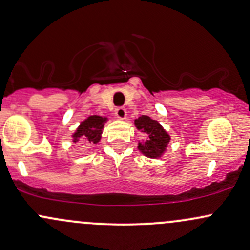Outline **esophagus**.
Masks as SVG:
<instances>
[{
  "instance_id": "esophagus-1",
  "label": "esophagus",
  "mask_w": 250,
  "mask_h": 250,
  "mask_svg": "<svg viewBox=\"0 0 250 250\" xmlns=\"http://www.w3.org/2000/svg\"><path fill=\"white\" fill-rule=\"evenodd\" d=\"M115 117L118 118V119H125L126 118V109L124 107H118L117 109H115Z\"/></svg>"
}]
</instances>
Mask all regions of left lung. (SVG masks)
Segmentation results:
<instances>
[{
  "mask_svg": "<svg viewBox=\"0 0 250 250\" xmlns=\"http://www.w3.org/2000/svg\"><path fill=\"white\" fill-rule=\"evenodd\" d=\"M136 127L141 132L146 133V142H139L138 149L142 154L150 158H158L166 151L170 137L156 120L147 115H142L135 120Z\"/></svg>",
  "mask_w": 250,
  "mask_h": 250,
  "instance_id": "obj_1",
  "label": "left lung"
}]
</instances>
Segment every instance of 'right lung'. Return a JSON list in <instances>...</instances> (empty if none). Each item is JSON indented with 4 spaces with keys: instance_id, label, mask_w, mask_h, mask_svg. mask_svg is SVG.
I'll list each match as a JSON object with an SVG mask.
<instances>
[{
    "instance_id": "add662e5",
    "label": "right lung",
    "mask_w": 250,
    "mask_h": 250,
    "mask_svg": "<svg viewBox=\"0 0 250 250\" xmlns=\"http://www.w3.org/2000/svg\"><path fill=\"white\" fill-rule=\"evenodd\" d=\"M107 118L99 117V115H90L89 118L80 124L76 132L72 135L74 142H79L80 139H84L88 144H96L101 139V133L104 122Z\"/></svg>"
}]
</instances>
